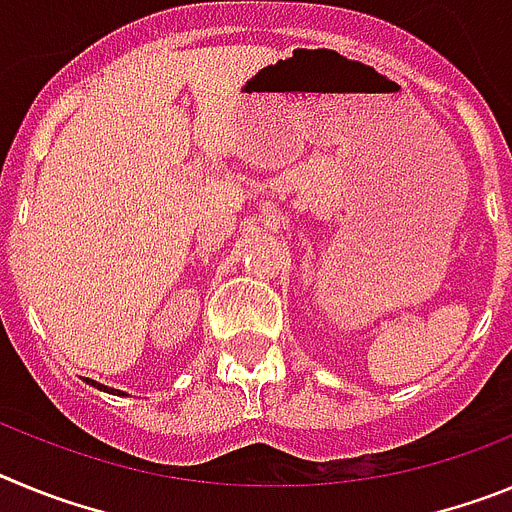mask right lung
I'll use <instances>...</instances> for the list:
<instances>
[{"mask_svg":"<svg viewBox=\"0 0 512 512\" xmlns=\"http://www.w3.org/2000/svg\"><path fill=\"white\" fill-rule=\"evenodd\" d=\"M84 382H87V384H92V387H97V390H102V392H110V395H125V392H120V390H112V387H104V384L94 382V379H89V377H84Z\"/></svg>","mask_w":512,"mask_h":512,"instance_id":"add662e5","label":"right lung"}]
</instances>
